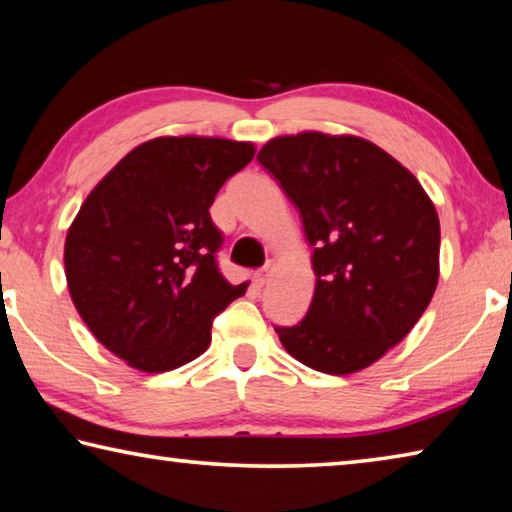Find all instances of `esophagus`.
I'll return each instance as SVG.
<instances>
[{"instance_id": "1", "label": "esophagus", "mask_w": 512, "mask_h": 512, "mask_svg": "<svg viewBox=\"0 0 512 512\" xmlns=\"http://www.w3.org/2000/svg\"><path fill=\"white\" fill-rule=\"evenodd\" d=\"M268 277H271V268H259V271L253 273V282L257 284V287H264V284L268 282Z\"/></svg>"}]
</instances>
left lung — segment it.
Listing matches in <instances>:
<instances>
[{"label":"left lung","mask_w":512,"mask_h":512,"mask_svg":"<svg viewBox=\"0 0 512 512\" xmlns=\"http://www.w3.org/2000/svg\"><path fill=\"white\" fill-rule=\"evenodd\" d=\"M257 160L302 216L316 291L275 332L305 366L350 375L418 323L438 284L440 223L411 171L361 137H275Z\"/></svg>","instance_id":"left-lung-1"}]
</instances>
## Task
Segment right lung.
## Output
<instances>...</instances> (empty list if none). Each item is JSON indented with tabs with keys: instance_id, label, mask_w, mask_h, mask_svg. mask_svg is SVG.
Returning <instances> with one entry per match:
<instances>
[{
	"instance_id": "1",
	"label": "right lung",
	"mask_w": 512,
	"mask_h": 512,
	"mask_svg": "<svg viewBox=\"0 0 512 512\" xmlns=\"http://www.w3.org/2000/svg\"><path fill=\"white\" fill-rule=\"evenodd\" d=\"M248 142L158 137L133 149L85 198L67 232L65 275L90 332L144 372L173 370L212 341V323L246 284L219 271L210 216Z\"/></svg>"
}]
</instances>
